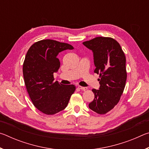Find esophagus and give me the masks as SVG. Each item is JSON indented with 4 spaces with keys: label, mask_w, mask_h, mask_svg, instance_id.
<instances>
[{
    "label": "esophagus",
    "mask_w": 149,
    "mask_h": 149,
    "mask_svg": "<svg viewBox=\"0 0 149 149\" xmlns=\"http://www.w3.org/2000/svg\"><path fill=\"white\" fill-rule=\"evenodd\" d=\"M77 87H78V89H80V90H82V91H85V90L87 89V87H81V86H79H79H78Z\"/></svg>",
    "instance_id": "esophagus-1"
}]
</instances>
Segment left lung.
Listing matches in <instances>:
<instances>
[{"label": "left lung", "mask_w": 149, "mask_h": 149, "mask_svg": "<svg viewBox=\"0 0 149 149\" xmlns=\"http://www.w3.org/2000/svg\"><path fill=\"white\" fill-rule=\"evenodd\" d=\"M83 44L93 51L94 72L100 77L99 89L92 90L95 99L89 107L97 114H107L119 102L125 86V54L120 45L111 37H97Z\"/></svg>", "instance_id": "left-lung-1"}]
</instances>
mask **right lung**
Segmentation results:
<instances>
[{
	"label": "right lung",
	"mask_w": 149,
	"mask_h": 149,
	"mask_svg": "<svg viewBox=\"0 0 149 149\" xmlns=\"http://www.w3.org/2000/svg\"><path fill=\"white\" fill-rule=\"evenodd\" d=\"M67 49L74 47L54 40H41L31 45L25 58L23 74L27 93L35 107L45 114L65 109L75 90L74 85L54 81V73L60 66L58 54Z\"/></svg>",
	"instance_id": "add662e5"
}]
</instances>
